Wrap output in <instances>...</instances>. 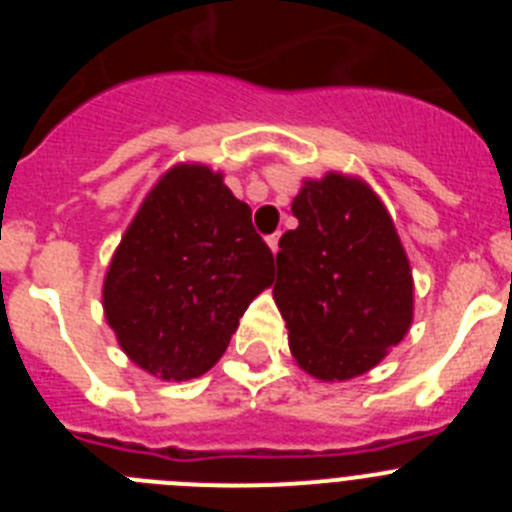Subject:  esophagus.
Instances as JSON below:
<instances>
[{"label": "esophagus", "instance_id": "obj_1", "mask_svg": "<svg viewBox=\"0 0 512 512\" xmlns=\"http://www.w3.org/2000/svg\"><path fill=\"white\" fill-rule=\"evenodd\" d=\"M266 243H269V248L274 253L279 251V233H271V235H266Z\"/></svg>", "mask_w": 512, "mask_h": 512}]
</instances>
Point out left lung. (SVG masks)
<instances>
[{
	"instance_id": "1",
	"label": "left lung",
	"mask_w": 512,
	"mask_h": 512,
	"mask_svg": "<svg viewBox=\"0 0 512 512\" xmlns=\"http://www.w3.org/2000/svg\"><path fill=\"white\" fill-rule=\"evenodd\" d=\"M279 238L277 300L289 348L312 377L369 372L413 320V274L390 215L364 182L328 174L292 202Z\"/></svg>"
}]
</instances>
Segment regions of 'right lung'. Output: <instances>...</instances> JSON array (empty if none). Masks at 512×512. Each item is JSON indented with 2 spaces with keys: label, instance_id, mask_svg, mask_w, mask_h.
Segmentation results:
<instances>
[{
  "label": "right lung",
  "instance_id": "obj_1",
  "mask_svg": "<svg viewBox=\"0 0 512 512\" xmlns=\"http://www.w3.org/2000/svg\"><path fill=\"white\" fill-rule=\"evenodd\" d=\"M274 282V253L207 166H174L151 189L104 279L122 351L161 379L205 374L251 300Z\"/></svg>",
  "mask_w": 512,
  "mask_h": 512
}]
</instances>
